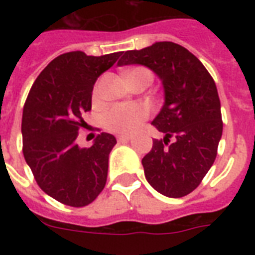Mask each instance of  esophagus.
Returning a JSON list of instances; mask_svg holds the SVG:
<instances>
[{"label":"esophagus","mask_w":255,"mask_h":255,"mask_svg":"<svg viewBox=\"0 0 255 255\" xmlns=\"http://www.w3.org/2000/svg\"><path fill=\"white\" fill-rule=\"evenodd\" d=\"M131 139V136L129 135H120V136H118V140H119V141H128V140Z\"/></svg>","instance_id":"1"}]
</instances>
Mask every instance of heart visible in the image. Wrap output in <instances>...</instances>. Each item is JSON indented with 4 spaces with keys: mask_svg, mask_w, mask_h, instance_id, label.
Wrapping results in <instances>:
<instances>
[{
    "mask_svg": "<svg viewBox=\"0 0 255 255\" xmlns=\"http://www.w3.org/2000/svg\"><path fill=\"white\" fill-rule=\"evenodd\" d=\"M141 67L132 69L128 74H135L141 71ZM92 98H99V88L95 86L92 91ZM151 115V108L143 103H122L115 104L103 115V126L106 129L115 133H131L148 119Z\"/></svg>",
    "mask_w": 255,
    "mask_h": 255,
    "instance_id": "1",
    "label": "heart"
}]
</instances>
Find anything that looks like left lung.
I'll use <instances>...</instances> for the list:
<instances>
[{
    "mask_svg": "<svg viewBox=\"0 0 255 255\" xmlns=\"http://www.w3.org/2000/svg\"><path fill=\"white\" fill-rule=\"evenodd\" d=\"M133 63L153 70L165 90V103L152 122L165 137L153 140L141 160L145 178L167 197H184L201 184L217 156L222 116L214 79L196 55L173 42L129 50L118 62Z\"/></svg>",
    "mask_w": 255,
    "mask_h": 255,
    "instance_id": "1",
    "label": "left lung"
}]
</instances>
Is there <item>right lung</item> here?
Masks as SVG:
<instances>
[{
	"label": "right lung",
	"instance_id": "add662e5",
	"mask_svg": "<svg viewBox=\"0 0 255 255\" xmlns=\"http://www.w3.org/2000/svg\"><path fill=\"white\" fill-rule=\"evenodd\" d=\"M122 53L91 57L62 54L38 75L22 114V152L38 186L65 205L91 204L107 181L108 155L115 136L102 132L90 148H79V131L91 111L92 88Z\"/></svg>",
	"mask_w": 255,
	"mask_h": 255
}]
</instances>
